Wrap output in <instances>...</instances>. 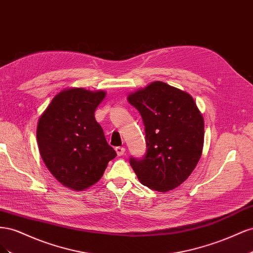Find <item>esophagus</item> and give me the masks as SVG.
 <instances>
[{"label":"esophagus","mask_w":253,"mask_h":253,"mask_svg":"<svg viewBox=\"0 0 253 253\" xmlns=\"http://www.w3.org/2000/svg\"><path fill=\"white\" fill-rule=\"evenodd\" d=\"M115 150H116V153H117L118 156H122V155L125 154V152H126V149L124 147H117Z\"/></svg>","instance_id":"esophagus-1"}]
</instances>
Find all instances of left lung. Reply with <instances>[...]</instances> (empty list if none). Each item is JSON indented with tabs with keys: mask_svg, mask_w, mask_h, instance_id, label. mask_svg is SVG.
Returning a JSON list of instances; mask_svg holds the SVG:
<instances>
[{
	"mask_svg": "<svg viewBox=\"0 0 253 253\" xmlns=\"http://www.w3.org/2000/svg\"><path fill=\"white\" fill-rule=\"evenodd\" d=\"M140 113L147 141L143 159L129 164L143 186L167 192L193 172L203 153L204 118L190 94L154 81L127 96Z\"/></svg>",
	"mask_w": 253,
	"mask_h": 253,
	"instance_id": "1",
	"label": "left lung"
}]
</instances>
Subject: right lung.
<instances>
[{
    "label": "right lung",
    "mask_w": 253,
    "mask_h": 253,
    "mask_svg": "<svg viewBox=\"0 0 253 253\" xmlns=\"http://www.w3.org/2000/svg\"><path fill=\"white\" fill-rule=\"evenodd\" d=\"M105 95L104 90L63 89L38 121L37 141L43 162L60 183L72 190L95 185L117 155L95 119Z\"/></svg>",
    "instance_id": "right-lung-1"
}]
</instances>
